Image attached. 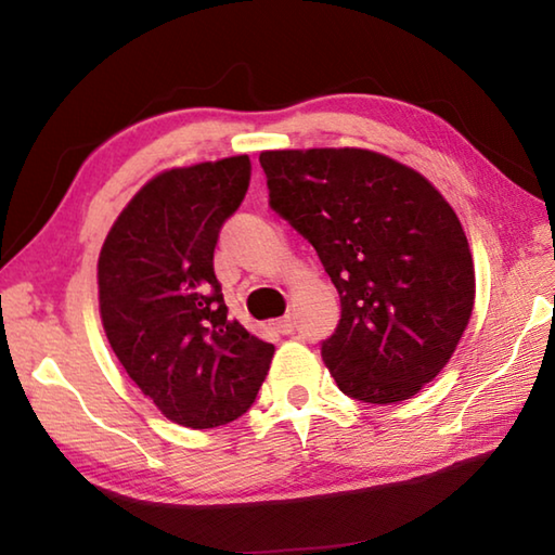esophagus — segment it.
Instances as JSON below:
<instances>
[{
    "label": "esophagus",
    "mask_w": 555,
    "mask_h": 555,
    "mask_svg": "<svg viewBox=\"0 0 555 555\" xmlns=\"http://www.w3.org/2000/svg\"><path fill=\"white\" fill-rule=\"evenodd\" d=\"M274 325H276V331H279L281 335H291V333L296 331V323H294V318H291V315L279 318V321H276Z\"/></svg>",
    "instance_id": "esophagus-1"
}]
</instances>
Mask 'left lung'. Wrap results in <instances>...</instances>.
Listing matches in <instances>:
<instances>
[{"mask_svg": "<svg viewBox=\"0 0 555 555\" xmlns=\"http://www.w3.org/2000/svg\"><path fill=\"white\" fill-rule=\"evenodd\" d=\"M269 208L313 244L340 294L321 343L343 393L411 399L446 367L475 304L469 244L453 208L413 168L367 149L264 152Z\"/></svg>", "mask_w": 555, "mask_h": 555, "instance_id": "left-lung-1", "label": "left lung"}]
</instances>
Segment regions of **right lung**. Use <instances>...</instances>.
Returning <instances> with one entry per match:
<instances>
[{
    "label": "right lung",
    "instance_id": "add662e5",
    "mask_svg": "<svg viewBox=\"0 0 555 555\" xmlns=\"http://www.w3.org/2000/svg\"><path fill=\"white\" fill-rule=\"evenodd\" d=\"M249 176V156H232L152 178L100 251L112 350L158 411L185 428H218L247 413L274 354V345L230 321L212 269Z\"/></svg>",
    "mask_w": 555,
    "mask_h": 555
}]
</instances>
